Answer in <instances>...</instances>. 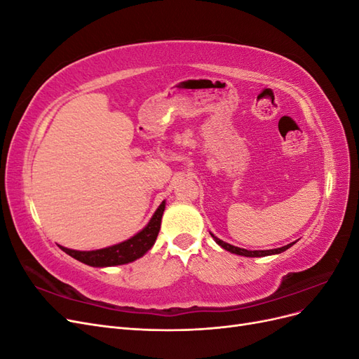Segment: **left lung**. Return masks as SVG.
<instances>
[{"mask_svg":"<svg viewBox=\"0 0 359 359\" xmlns=\"http://www.w3.org/2000/svg\"><path fill=\"white\" fill-rule=\"evenodd\" d=\"M214 240H215L217 244L222 245L224 250H227V252L235 253V255H240V256H245V257H262V256H269V255H278V253L285 252V250H287L289 247H292L293 244H295V243H292V244H287V245L280 247V248H274V250H253V252H252V250H245V248H240V247H235V245L227 244V243L219 240V238H215V236H214Z\"/></svg>","mask_w":359,"mask_h":359,"instance_id":"1","label":"left lung"}]
</instances>
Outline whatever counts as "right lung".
Returning <instances> with one entry per match:
<instances>
[{"label": "right lung", "instance_id": "right-lung-1", "mask_svg": "<svg viewBox=\"0 0 359 359\" xmlns=\"http://www.w3.org/2000/svg\"><path fill=\"white\" fill-rule=\"evenodd\" d=\"M163 211H165V202L160 203L157 211L153 215V219L149 220V223L142 231L130 238V240L119 243L116 245L102 250H93V252H78V250H70L61 245L60 247L62 248V252H66L69 256L90 266L102 268L133 262V260L142 257L148 250L154 245L160 231Z\"/></svg>", "mask_w": 359, "mask_h": 359}]
</instances>
